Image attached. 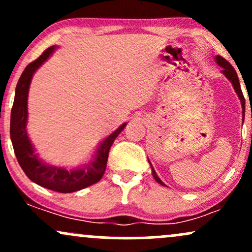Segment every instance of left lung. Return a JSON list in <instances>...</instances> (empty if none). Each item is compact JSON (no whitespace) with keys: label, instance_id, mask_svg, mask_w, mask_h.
Here are the masks:
<instances>
[{"label":"left lung","instance_id":"1","mask_svg":"<svg viewBox=\"0 0 252 252\" xmlns=\"http://www.w3.org/2000/svg\"><path fill=\"white\" fill-rule=\"evenodd\" d=\"M216 62H217V63H218L219 66H221V67H222V70H221L222 74H224V76L226 77L231 83H232L233 89H235L236 94H238L239 99H241V103H242V106H243V114H244L245 98H244V96H243V92H242V89H241V84H239V79H238V76H237V73H236V70L232 67V65H231V63H228L227 60H225L224 58L220 57V56H217L216 57ZM152 174H153V176H154L155 180L158 182V184L163 185V186H164L163 182L161 181V179L158 178V174H156V173H155V170H154V168H153V166H152Z\"/></svg>","mask_w":252,"mask_h":252}]
</instances>
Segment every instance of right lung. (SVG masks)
Returning <instances> with one entry per match:
<instances>
[{
    "instance_id": "right-lung-1",
    "label": "right lung",
    "mask_w": 252,
    "mask_h": 252,
    "mask_svg": "<svg viewBox=\"0 0 252 252\" xmlns=\"http://www.w3.org/2000/svg\"><path fill=\"white\" fill-rule=\"evenodd\" d=\"M54 50H56V46H51L36 60L28 63L17 82L15 98H14L10 115V138L19 164L32 181L56 192L72 193L86 189L102 179L106 168V162H108L109 150L115 138L126 128V123H123L120 128L115 130L100 143L94 158L84 168L67 170L63 167L52 166V164L42 162L37 158L33 144L28 138L27 130H26L28 118V90H30L34 72L51 57Z\"/></svg>"
}]
</instances>
